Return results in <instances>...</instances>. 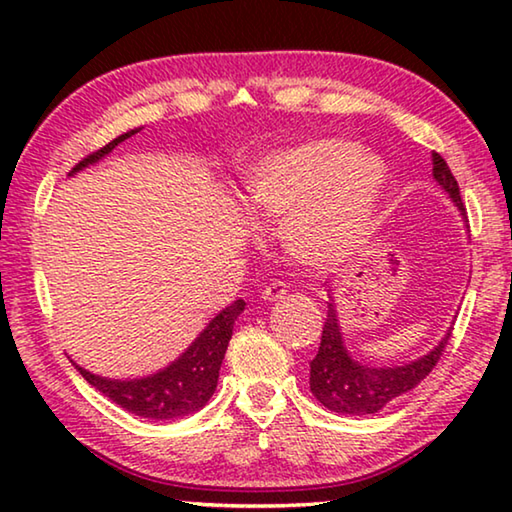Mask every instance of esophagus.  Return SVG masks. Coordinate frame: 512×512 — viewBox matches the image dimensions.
<instances>
[{
  "mask_svg": "<svg viewBox=\"0 0 512 512\" xmlns=\"http://www.w3.org/2000/svg\"><path fill=\"white\" fill-rule=\"evenodd\" d=\"M287 293H289L287 284H284V282H273V284H268V287L262 289V298L268 300V302H277V300L287 298Z\"/></svg>",
  "mask_w": 512,
  "mask_h": 512,
  "instance_id": "esophagus-1",
  "label": "esophagus"
}]
</instances>
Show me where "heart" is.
<instances>
[{"mask_svg":"<svg viewBox=\"0 0 512 512\" xmlns=\"http://www.w3.org/2000/svg\"><path fill=\"white\" fill-rule=\"evenodd\" d=\"M391 171L343 137H311L268 151L241 180L250 219L280 221L284 248L305 264H339L370 237Z\"/></svg>","mask_w":512,"mask_h":512,"instance_id":"1","label":"heart"}]
</instances>
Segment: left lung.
<instances>
[{"mask_svg":"<svg viewBox=\"0 0 512 512\" xmlns=\"http://www.w3.org/2000/svg\"><path fill=\"white\" fill-rule=\"evenodd\" d=\"M433 180H436L440 189H445L449 201L461 212L465 228H470L456 178L449 171L443 155L438 153H433ZM449 336H452V327L447 329L436 348L409 363H402V366H370L366 361H357L350 354V350L345 348L339 323V309H336L334 293L329 289L323 339H320L318 354L309 363V388L316 400L334 413H377L388 402H393L395 397L409 393L411 388L418 386L429 375L433 366L438 363L440 354H443Z\"/></svg>","mask_w":512,"mask_h":512,"instance_id":"1","label":"left lung"}]
</instances>
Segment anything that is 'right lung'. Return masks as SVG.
Instances as JSON below:
<instances>
[{
  "instance_id": "1",
  "label": "right lung",
  "mask_w": 512,
  "mask_h": 512,
  "mask_svg": "<svg viewBox=\"0 0 512 512\" xmlns=\"http://www.w3.org/2000/svg\"><path fill=\"white\" fill-rule=\"evenodd\" d=\"M140 131L142 128H133V131L121 133L115 140L103 146L101 151L88 155V158L76 164L69 171V176L101 162L108 153L115 151V146ZM244 309L246 302L239 298L230 307L219 311L178 359H173L169 366L160 368L153 375L110 379L94 375V372L81 368L76 361L72 363L88 384L97 388L101 395L110 397L112 402L119 404L128 413L149 420L183 418V415L203 409L207 400L214 395L225 350H228V343L232 339V327H235V320Z\"/></svg>"
}]
</instances>
